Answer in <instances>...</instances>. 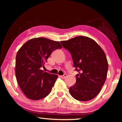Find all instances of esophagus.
I'll return each mask as SVG.
<instances>
[{"instance_id": "34e87169", "label": "esophagus", "mask_w": 122, "mask_h": 122, "mask_svg": "<svg viewBox=\"0 0 122 122\" xmlns=\"http://www.w3.org/2000/svg\"><path fill=\"white\" fill-rule=\"evenodd\" d=\"M66 74H64L63 76H60V77H61V78H62V79H64V78H66Z\"/></svg>"}]
</instances>
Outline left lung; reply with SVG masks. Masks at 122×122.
<instances>
[{
    "mask_svg": "<svg viewBox=\"0 0 122 122\" xmlns=\"http://www.w3.org/2000/svg\"><path fill=\"white\" fill-rule=\"evenodd\" d=\"M71 53L76 71V83L69 88L74 99L88 101L100 92L107 76L108 64L104 51L91 38L79 36L61 41Z\"/></svg>",
    "mask_w": 122,
    "mask_h": 122,
    "instance_id": "1",
    "label": "left lung"
}]
</instances>
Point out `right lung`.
Here are the masks:
<instances>
[{
  "mask_svg": "<svg viewBox=\"0 0 122 122\" xmlns=\"http://www.w3.org/2000/svg\"><path fill=\"white\" fill-rule=\"evenodd\" d=\"M59 41L45 38L25 43L16 56L15 76L19 87L30 99L37 101L51 93L58 76L41 70L54 50L61 48Z\"/></svg>",
  "mask_w": 122,
  "mask_h": 122,
  "instance_id": "obj_1",
  "label": "right lung"
}]
</instances>
